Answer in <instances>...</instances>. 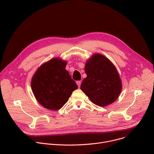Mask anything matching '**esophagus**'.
<instances>
[{"label":"esophagus","instance_id":"34e87169","mask_svg":"<svg viewBox=\"0 0 154 154\" xmlns=\"http://www.w3.org/2000/svg\"><path fill=\"white\" fill-rule=\"evenodd\" d=\"M76 84H77L78 87H80V84H81V82H80V81H77V82H76Z\"/></svg>","mask_w":154,"mask_h":154}]
</instances>
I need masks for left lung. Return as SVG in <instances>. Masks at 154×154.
I'll use <instances>...</instances> for the list:
<instances>
[{
	"mask_svg": "<svg viewBox=\"0 0 154 154\" xmlns=\"http://www.w3.org/2000/svg\"><path fill=\"white\" fill-rule=\"evenodd\" d=\"M87 77L80 88L92 103L106 107L114 102L122 91V81L113 63L100 54H94L85 66Z\"/></svg>",
	"mask_w": 154,
	"mask_h": 154,
	"instance_id": "8db88e82",
	"label": "left lung"
}]
</instances>
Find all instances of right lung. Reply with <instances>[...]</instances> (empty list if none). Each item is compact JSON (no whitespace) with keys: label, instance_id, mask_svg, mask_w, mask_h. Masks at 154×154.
Listing matches in <instances>:
<instances>
[{"label":"right lung","instance_id":"add662e5","mask_svg":"<svg viewBox=\"0 0 154 154\" xmlns=\"http://www.w3.org/2000/svg\"><path fill=\"white\" fill-rule=\"evenodd\" d=\"M67 61L59 57L40 66L31 80V88L37 101L47 109H61L78 87L66 69Z\"/></svg>","mask_w":154,"mask_h":154}]
</instances>
